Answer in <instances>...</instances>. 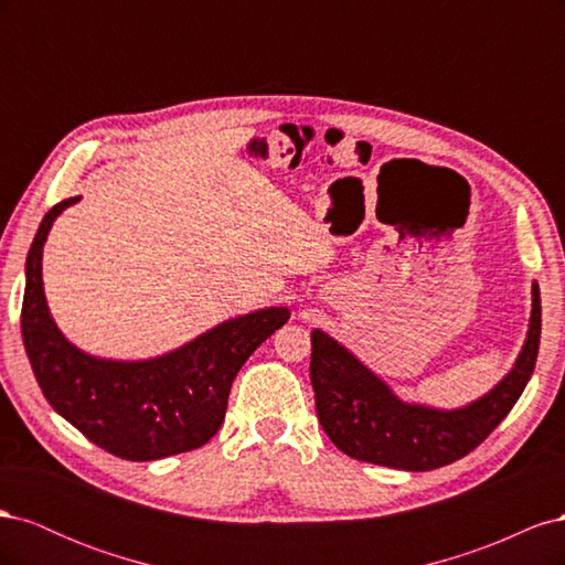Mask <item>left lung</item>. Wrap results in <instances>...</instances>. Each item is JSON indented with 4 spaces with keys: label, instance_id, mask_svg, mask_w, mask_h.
I'll use <instances>...</instances> for the list:
<instances>
[{
    "label": "left lung",
    "instance_id": "obj_1",
    "mask_svg": "<svg viewBox=\"0 0 565 565\" xmlns=\"http://www.w3.org/2000/svg\"><path fill=\"white\" fill-rule=\"evenodd\" d=\"M530 295L533 309L514 365L481 398L452 409L398 398L361 358L316 328L311 384L324 434L353 459L403 471H431L469 455L509 415L535 370L542 330L537 282Z\"/></svg>",
    "mask_w": 565,
    "mask_h": 565
}]
</instances>
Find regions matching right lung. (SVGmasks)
Returning a JSON list of instances; mask_svg holds the SVG:
<instances>
[{
	"mask_svg": "<svg viewBox=\"0 0 565 565\" xmlns=\"http://www.w3.org/2000/svg\"><path fill=\"white\" fill-rule=\"evenodd\" d=\"M77 198L51 207L25 259L21 332L49 405L98 448L152 461L204 446L226 417L235 374L289 320L287 306H266L214 324L183 347L143 361H115L75 347L51 316L42 252L54 221Z\"/></svg>",
	"mask_w": 565,
	"mask_h": 565,
	"instance_id": "add662e5",
	"label": "right lung"
}]
</instances>
